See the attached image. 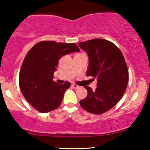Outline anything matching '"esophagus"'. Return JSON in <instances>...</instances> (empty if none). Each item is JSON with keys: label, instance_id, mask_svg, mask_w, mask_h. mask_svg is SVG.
I'll return each instance as SVG.
<instances>
[{"label": "esophagus", "instance_id": "34e87169", "mask_svg": "<svg viewBox=\"0 0 150 150\" xmlns=\"http://www.w3.org/2000/svg\"><path fill=\"white\" fill-rule=\"evenodd\" d=\"M72 87H73V88H75V89H77V88H79V86H78V85H77V84H72Z\"/></svg>", "mask_w": 150, "mask_h": 150}]
</instances>
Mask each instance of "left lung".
<instances>
[{
  "mask_svg": "<svg viewBox=\"0 0 150 150\" xmlns=\"http://www.w3.org/2000/svg\"><path fill=\"white\" fill-rule=\"evenodd\" d=\"M89 58L86 76L97 79L96 90L84 86L87 96L79 101L82 109L99 115L113 108L122 98L129 81V72L122 53L114 43L94 39L78 43Z\"/></svg>",
  "mask_w": 150,
  "mask_h": 150,
  "instance_id": "obj_1",
  "label": "left lung"
}]
</instances>
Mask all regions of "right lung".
Masks as SVG:
<instances>
[{
  "label": "right lung",
  "mask_w": 150,
  "mask_h": 150,
  "mask_svg": "<svg viewBox=\"0 0 150 150\" xmlns=\"http://www.w3.org/2000/svg\"><path fill=\"white\" fill-rule=\"evenodd\" d=\"M79 51L75 43L52 41H40L28 51L21 68L19 86L34 109L48 113L59 107L71 83L57 84L53 81V74L62 56Z\"/></svg>",
  "instance_id": "add662e5"
}]
</instances>
